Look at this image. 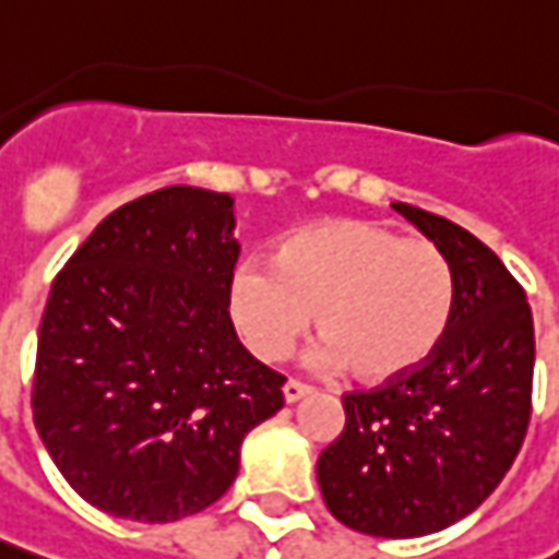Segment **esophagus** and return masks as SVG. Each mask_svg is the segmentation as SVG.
<instances>
[{"label":"esophagus","instance_id":"esophagus-1","mask_svg":"<svg viewBox=\"0 0 559 559\" xmlns=\"http://www.w3.org/2000/svg\"><path fill=\"white\" fill-rule=\"evenodd\" d=\"M281 393H284V402H299L302 395L312 393V386H306V383H299V380H287V383L281 386Z\"/></svg>","mask_w":559,"mask_h":559}]
</instances>
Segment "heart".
<instances>
[{"mask_svg": "<svg viewBox=\"0 0 559 559\" xmlns=\"http://www.w3.org/2000/svg\"><path fill=\"white\" fill-rule=\"evenodd\" d=\"M318 312L321 358L368 383L427 365L454 312V269L430 238L365 219L321 222L284 238L272 265L243 260L228 316L262 361L290 356Z\"/></svg>", "mask_w": 559, "mask_h": 559, "instance_id": "1", "label": "heart"}]
</instances>
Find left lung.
<instances>
[{"label": "left lung", "instance_id": "1", "mask_svg": "<svg viewBox=\"0 0 559 559\" xmlns=\"http://www.w3.org/2000/svg\"><path fill=\"white\" fill-rule=\"evenodd\" d=\"M393 206L452 262V321L414 374L343 393V433L316 471L343 526L414 538L467 516L510 471L530 427L535 331L526 290L486 243L420 206Z\"/></svg>", "mask_w": 559, "mask_h": 559}]
</instances>
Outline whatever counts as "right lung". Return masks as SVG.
Returning <instances> with one entry per match:
<instances>
[{
    "instance_id": "obj_1",
    "label": "right lung",
    "mask_w": 559,
    "mask_h": 559,
    "mask_svg": "<svg viewBox=\"0 0 559 559\" xmlns=\"http://www.w3.org/2000/svg\"><path fill=\"white\" fill-rule=\"evenodd\" d=\"M231 198L169 185L114 210L51 281L33 424L83 501L173 523L219 501L284 377L228 316L241 257Z\"/></svg>"
}]
</instances>
